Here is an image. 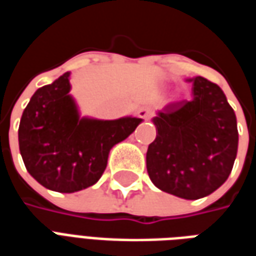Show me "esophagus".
<instances>
[{
    "label": "esophagus",
    "mask_w": 256,
    "mask_h": 256,
    "mask_svg": "<svg viewBox=\"0 0 256 256\" xmlns=\"http://www.w3.org/2000/svg\"><path fill=\"white\" fill-rule=\"evenodd\" d=\"M137 116L144 119V120H150V118H152V111H150V108H146V106H141L137 111Z\"/></svg>",
    "instance_id": "esophagus-1"
}]
</instances>
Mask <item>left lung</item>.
<instances>
[{
  "mask_svg": "<svg viewBox=\"0 0 256 256\" xmlns=\"http://www.w3.org/2000/svg\"><path fill=\"white\" fill-rule=\"evenodd\" d=\"M192 82L190 100L167 104L152 122L156 138L146 150V170L156 188L177 198L208 196L230 174L237 155L236 114L218 84Z\"/></svg>",
  "mask_w": 256,
  "mask_h": 256,
  "instance_id": "8db88e82",
  "label": "left lung"
}]
</instances>
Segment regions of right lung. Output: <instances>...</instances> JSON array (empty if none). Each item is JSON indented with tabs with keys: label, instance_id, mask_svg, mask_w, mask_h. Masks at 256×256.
I'll list each match as a JSON object with an SVG mask.
<instances>
[{
	"label": "right lung",
	"instance_id": "right-lung-1",
	"mask_svg": "<svg viewBox=\"0 0 256 256\" xmlns=\"http://www.w3.org/2000/svg\"><path fill=\"white\" fill-rule=\"evenodd\" d=\"M71 72L42 86L30 98L19 124V148L27 172L49 190L74 193L94 185L112 146L126 140L142 119L102 120L80 116L70 94Z\"/></svg>",
	"mask_w": 256,
	"mask_h": 256
}]
</instances>
